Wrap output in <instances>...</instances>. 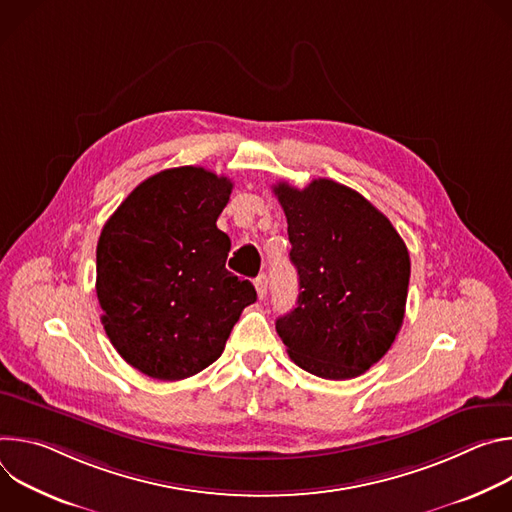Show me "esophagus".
I'll use <instances>...</instances> for the list:
<instances>
[{
	"label": "esophagus",
	"mask_w": 512,
	"mask_h": 512,
	"mask_svg": "<svg viewBox=\"0 0 512 512\" xmlns=\"http://www.w3.org/2000/svg\"><path fill=\"white\" fill-rule=\"evenodd\" d=\"M255 289H257V296L259 300H263L267 296V275L261 273L257 279H255Z\"/></svg>",
	"instance_id": "1"
}]
</instances>
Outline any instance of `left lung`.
<instances>
[{"instance_id": "obj_1", "label": "left lung", "mask_w": 512, "mask_h": 512, "mask_svg": "<svg viewBox=\"0 0 512 512\" xmlns=\"http://www.w3.org/2000/svg\"><path fill=\"white\" fill-rule=\"evenodd\" d=\"M273 192L300 277L298 308L275 322L289 358L330 381L367 373L403 324L411 275L403 239L367 198L334 180L302 190L279 182Z\"/></svg>"}]
</instances>
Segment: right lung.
<instances>
[{
  "instance_id": "add662e5",
  "label": "right lung",
  "mask_w": 512,
  "mask_h": 512,
  "mask_svg": "<svg viewBox=\"0 0 512 512\" xmlns=\"http://www.w3.org/2000/svg\"><path fill=\"white\" fill-rule=\"evenodd\" d=\"M233 182L182 166L143 180L111 214L97 243L101 322L133 369L180 381L223 354L251 281L227 271L231 239L216 229Z\"/></svg>"
}]
</instances>
